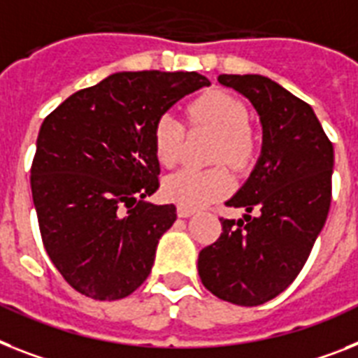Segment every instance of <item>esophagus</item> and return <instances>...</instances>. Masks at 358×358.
<instances>
[{"instance_id":"34e87169","label":"esophagus","mask_w":358,"mask_h":358,"mask_svg":"<svg viewBox=\"0 0 358 358\" xmlns=\"http://www.w3.org/2000/svg\"><path fill=\"white\" fill-rule=\"evenodd\" d=\"M177 215L179 217H190V215H194V210L192 208H185V206H179L177 208Z\"/></svg>"}]
</instances>
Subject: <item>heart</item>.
Instances as JSON below:
<instances>
[{
	"instance_id": "obj_1",
	"label": "heart",
	"mask_w": 358,
	"mask_h": 358,
	"mask_svg": "<svg viewBox=\"0 0 358 358\" xmlns=\"http://www.w3.org/2000/svg\"><path fill=\"white\" fill-rule=\"evenodd\" d=\"M188 117L197 126H205L220 135L214 162H229L243 168L252 159L254 141L249 131V111L238 99L223 91H210L190 106ZM185 124L173 113L161 115L153 128V150L162 166H173L181 157ZM234 179L225 166L210 170L182 168L166 177L162 192L166 199L185 208H201L225 197Z\"/></svg>"
}]
</instances>
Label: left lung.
Wrapping results in <instances>:
<instances>
[{"mask_svg": "<svg viewBox=\"0 0 358 358\" xmlns=\"http://www.w3.org/2000/svg\"><path fill=\"white\" fill-rule=\"evenodd\" d=\"M217 82L250 100L262 122V153L221 217L220 239L199 252V278L214 296L262 306L294 282L331 205L333 144L303 100L262 75H220ZM255 215H252V212Z\"/></svg>", "mask_w": 358, "mask_h": 358, "instance_id": "8db88e82", "label": "left lung"}]
</instances>
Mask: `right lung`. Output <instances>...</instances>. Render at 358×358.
<instances>
[{"instance_id": "add662e5", "label": "right lung", "mask_w": 358, "mask_h": 358, "mask_svg": "<svg viewBox=\"0 0 358 358\" xmlns=\"http://www.w3.org/2000/svg\"><path fill=\"white\" fill-rule=\"evenodd\" d=\"M210 85L194 71H124L64 100L43 124L31 190L49 258L71 287L120 300L152 273L173 205L159 188L153 128L186 94Z\"/></svg>"}]
</instances>
